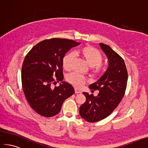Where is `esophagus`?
Masks as SVG:
<instances>
[{
	"mask_svg": "<svg viewBox=\"0 0 148 148\" xmlns=\"http://www.w3.org/2000/svg\"><path fill=\"white\" fill-rule=\"evenodd\" d=\"M75 94H80V93H81V91L77 88H75Z\"/></svg>",
	"mask_w": 148,
	"mask_h": 148,
	"instance_id": "esophagus-1",
	"label": "esophagus"
}]
</instances>
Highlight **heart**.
<instances>
[{
    "label": "heart",
    "instance_id": "heart-1",
    "mask_svg": "<svg viewBox=\"0 0 148 148\" xmlns=\"http://www.w3.org/2000/svg\"><path fill=\"white\" fill-rule=\"evenodd\" d=\"M77 53V52L74 53H69L63 57L62 61V67L66 71H69L73 68L75 54ZM79 53L87 64L90 67L91 73L93 74L98 75L103 73L104 70V66L102 64L103 56L99 50L92 46H85L80 49ZM66 80L76 88H81L86 82L85 77L75 73L67 75Z\"/></svg>",
    "mask_w": 148,
    "mask_h": 148
}]
</instances>
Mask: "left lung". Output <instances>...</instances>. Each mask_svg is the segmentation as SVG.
<instances>
[{"mask_svg": "<svg viewBox=\"0 0 148 148\" xmlns=\"http://www.w3.org/2000/svg\"><path fill=\"white\" fill-rule=\"evenodd\" d=\"M99 45L107 56L108 67L97 81L89 86L90 89L99 90L97 96L83 92L86 101L79 110L81 117L91 123L105 119L116 108L125 95L128 81L123 58L109 46Z\"/></svg>", "mask_w": 148, "mask_h": 148, "instance_id": "obj_1", "label": "left lung"}]
</instances>
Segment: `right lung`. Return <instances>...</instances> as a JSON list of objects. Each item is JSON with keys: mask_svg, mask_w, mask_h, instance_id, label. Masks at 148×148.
<instances>
[{"mask_svg": "<svg viewBox=\"0 0 148 148\" xmlns=\"http://www.w3.org/2000/svg\"><path fill=\"white\" fill-rule=\"evenodd\" d=\"M80 44L64 38L45 40L33 46L25 56L22 67L23 90L29 105L40 115H57L64 101L74 94L69 83L62 81L54 87L52 84L62 81V58Z\"/></svg>", "mask_w": 148, "mask_h": 148, "instance_id": "right-lung-1", "label": "right lung"}]
</instances>
